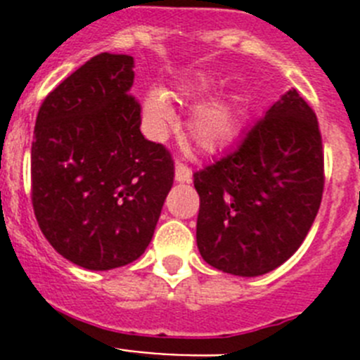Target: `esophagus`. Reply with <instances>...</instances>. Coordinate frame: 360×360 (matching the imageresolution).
<instances>
[{"instance_id": "1", "label": "esophagus", "mask_w": 360, "mask_h": 360, "mask_svg": "<svg viewBox=\"0 0 360 360\" xmlns=\"http://www.w3.org/2000/svg\"><path fill=\"white\" fill-rule=\"evenodd\" d=\"M174 178H176V182H191L193 171H191L189 165H186L184 162H176V165H174Z\"/></svg>"}]
</instances>
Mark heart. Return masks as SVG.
Here are the masks:
<instances>
[{
	"label": "heart",
	"instance_id": "obj_1",
	"mask_svg": "<svg viewBox=\"0 0 360 360\" xmlns=\"http://www.w3.org/2000/svg\"><path fill=\"white\" fill-rule=\"evenodd\" d=\"M144 113L155 133H164L174 124V113L164 94H151L146 98ZM191 135L205 151L224 148L236 133V117L229 104L211 103L196 111L189 122Z\"/></svg>",
	"mask_w": 360,
	"mask_h": 360
}]
</instances>
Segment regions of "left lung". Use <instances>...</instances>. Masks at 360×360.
I'll return each instance as SVG.
<instances>
[{"label": "left lung", "instance_id": "obj_1", "mask_svg": "<svg viewBox=\"0 0 360 360\" xmlns=\"http://www.w3.org/2000/svg\"><path fill=\"white\" fill-rule=\"evenodd\" d=\"M193 176L203 259L245 278L278 269L301 247L323 198L316 113L295 88L287 91L236 148Z\"/></svg>", "mask_w": 360, "mask_h": 360}]
</instances>
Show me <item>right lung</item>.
I'll use <instances>...</instances> for the list:
<instances>
[{
  "mask_svg": "<svg viewBox=\"0 0 360 360\" xmlns=\"http://www.w3.org/2000/svg\"><path fill=\"white\" fill-rule=\"evenodd\" d=\"M133 57L103 52L53 88L37 111L32 207L68 262L110 270L148 249L173 186L169 149L141 133Z\"/></svg>",
  "mask_w": 360,
  "mask_h": 360,
  "instance_id": "right-lung-1",
  "label": "right lung"
}]
</instances>
